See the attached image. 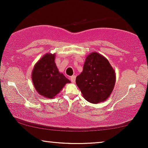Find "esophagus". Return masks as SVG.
Wrapping results in <instances>:
<instances>
[{
    "mask_svg": "<svg viewBox=\"0 0 148 148\" xmlns=\"http://www.w3.org/2000/svg\"><path fill=\"white\" fill-rule=\"evenodd\" d=\"M75 77H76L75 75H73V76L71 77L70 79H71V82L74 83L75 82Z\"/></svg>",
    "mask_w": 148,
    "mask_h": 148,
    "instance_id": "obj_1",
    "label": "esophagus"
}]
</instances>
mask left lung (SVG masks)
Instances as JSON below:
<instances>
[{"label": "left lung", "instance_id": "left-lung-1", "mask_svg": "<svg viewBox=\"0 0 148 148\" xmlns=\"http://www.w3.org/2000/svg\"><path fill=\"white\" fill-rule=\"evenodd\" d=\"M76 84L84 98L92 104L104 102L112 92L116 74L108 59L97 52L87 56Z\"/></svg>", "mask_w": 148, "mask_h": 148}]
</instances>
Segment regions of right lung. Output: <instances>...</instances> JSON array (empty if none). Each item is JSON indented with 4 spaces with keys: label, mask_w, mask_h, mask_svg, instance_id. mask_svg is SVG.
<instances>
[{
    "label": "right lung",
    "mask_w": 148,
    "mask_h": 148,
    "mask_svg": "<svg viewBox=\"0 0 148 148\" xmlns=\"http://www.w3.org/2000/svg\"><path fill=\"white\" fill-rule=\"evenodd\" d=\"M55 54L46 53L38 60L32 72L36 92L46 98H54L70 80L60 73L55 63Z\"/></svg>",
    "instance_id": "1"
}]
</instances>
